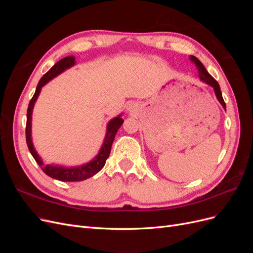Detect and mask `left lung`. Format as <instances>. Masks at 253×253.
Instances as JSON below:
<instances>
[{
    "label": "left lung",
    "instance_id": "1",
    "mask_svg": "<svg viewBox=\"0 0 253 253\" xmlns=\"http://www.w3.org/2000/svg\"><path fill=\"white\" fill-rule=\"evenodd\" d=\"M191 61H192L193 63H195L197 70H198V75H200V78L203 82L209 84L210 86L213 87L214 89V93H215V96L217 98V100L219 101V103L223 105V108L226 110V103L223 99V96H221V91H220V87H219V84L217 83V81L214 79L212 76L207 72V70L205 68V66L203 65V63L201 62L200 60H198L196 57L194 56H190Z\"/></svg>",
    "mask_w": 253,
    "mask_h": 253
}]
</instances>
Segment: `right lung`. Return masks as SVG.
Wrapping results in <instances>:
<instances>
[{
  "label": "right lung",
  "mask_w": 253,
  "mask_h": 253,
  "mask_svg": "<svg viewBox=\"0 0 253 253\" xmlns=\"http://www.w3.org/2000/svg\"><path fill=\"white\" fill-rule=\"evenodd\" d=\"M75 57L73 56H68L63 59H61L60 61L53 65L50 70L45 74L43 77L40 79L39 83H38L37 88L35 94L30 100L28 104V109H27V120H26V143L27 147L32 153L33 157L37 162V164L41 167V169L43 172L48 175L49 177L55 178L61 181H81L86 178L91 177L95 174H97L99 171H100L102 168L105 165L106 159L109 158L110 153H111V148H112V143L115 139V135H116L117 131L119 127L124 124V119L121 118V115L119 116L113 118L109 124L108 126H106V134L104 137V141L102 147L99 151L97 156L91 159L89 163L84 164L78 167H71V168H66V167H61L57 165H44L43 160L41 157L38 154L37 151L34 148L33 140H32V115H33V110L35 103L38 99V96H39L41 88L46 84L48 81H50L52 78H55L56 76L64 72L67 68L72 67L73 65L76 64L75 62Z\"/></svg>",
  "instance_id": "obj_1"
}]
</instances>
